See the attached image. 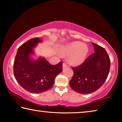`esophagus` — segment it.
Masks as SVG:
<instances>
[{"label":"esophagus","instance_id":"obj_1","mask_svg":"<svg viewBox=\"0 0 122 122\" xmlns=\"http://www.w3.org/2000/svg\"><path fill=\"white\" fill-rule=\"evenodd\" d=\"M67 67V65H66V63H63V65H62V67H63V69H65L66 67Z\"/></svg>","mask_w":122,"mask_h":122}]
</instances>
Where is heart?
Segmentation results:
<instances>
[{
    "instance_id": "1",
    "label": "heart",
    "mask_w": 122,
    "mask_h": 122,
    "mask_svg": "<svg viewBox=\"0 0 122 122\" xmlns=\"http://www.w3.org/2000/svg\"><path fill=\"white\" fill-rule=\"evenodd\" d=\"M59 52L62 56H69L68 61L72 65L78 66L83 63L87 57L89 48L84 43L75 41L61 46Z\"/></svg>"
}]
</instances>
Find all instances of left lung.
Wrapping results in <instances>:
<instances>
[{
  "label": "left lung",
  "instance_id": "1",
  "mask_svg": "<svg viewBox=\"0 0 122 122\" xmlns=\"http://www.w3.org/2000/svg\"><path fill=\"white\" fill-rule=\"evenodd\" d=\"M95 53L78 67L73 68L74 75L69 82L72 89L88 94L98 90L108 77L110 60L103 47L92 42Z\"/></svg>",
  "mask_w": 122,
  "mask_h": 122
}]
</instances>
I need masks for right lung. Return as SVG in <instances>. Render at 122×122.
Wrapping results in <instances>:
<instances>
[{"label": "right lung", "instance_id": "add662e5", "mask_svg": "<svg viewBox=\"0 0 122 122\" xmlns=\"http://www.w3.org/2000/svg\"><path fill=\"white\" fill-rule=\"evenodd\" d=\"M42 41L36 38L22 44L18 49L14 62L13 71L16 81L24 89L33 94L51 89L56 76L62 71L61 62L51 65L45 57H36L34 48Z\"/></svg>", "mask_w": 122, "mask_h": 122}]
</instances>
